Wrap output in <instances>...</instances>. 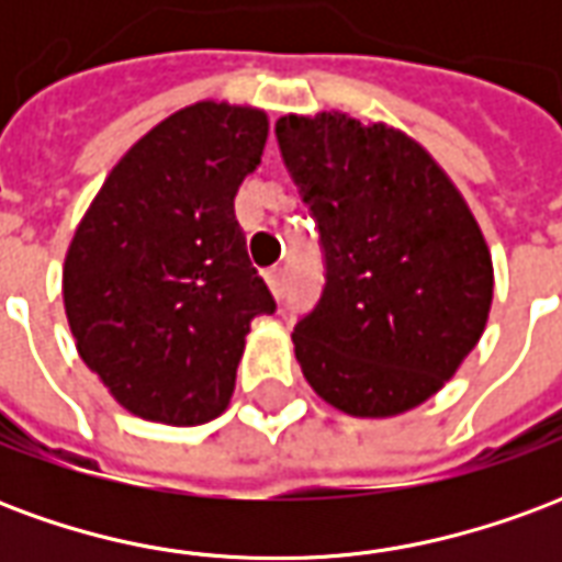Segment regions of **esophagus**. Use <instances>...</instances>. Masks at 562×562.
<instances>
[{"instance_id":"esophagus-1","label":"esophagus","mask_w":562,"mask_h":562,"mask_svg":"<svg viewBox=\"0 0 562 562\" xmlns=\"http://www.w3.org/2000/svg\"><path fill=\"white\" fill-rule=\"evenodd\" d=\"M268 285H270V292L277 294V297H282V292H285V268H270Z\"/></svg>"}]
</instances>
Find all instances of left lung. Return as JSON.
<instances>
[{
  "mask_svg": "<svg viewBox=\"0 0 562 562\" xmlns=\"http://www.w3.org/2000/svg\"><path fill=\"white\" fill-rule=\"evenodd\" d=\"M277 140L325 256L318 304L294 325L297 364L340 413H406L482 337L494 297L482 228L430 153L385 123L289 114Z\"/></svg>",
  "mask_w": 562,
  "mask_h": 562,
  "instance_id": "1",
  "label": "left lung"
}]
</instances>
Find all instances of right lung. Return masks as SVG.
<instances>
[{"label":"right lung","instance_id":"obj_1","mask_svg":"<svg viewBox=\"0 0 562 562\" xmlns=\"http://www.w3.org/2000/svg\"><path fill=\"white\" fill-rule=\"evenodd\" d=\"M265 140L258 108L189 104L116 161L71 237L63 297L78 352L138 418H216L249 322L277 310L234 216Z\"/></svg>","mask_w":562,"mask_h":562}]
</instances>
